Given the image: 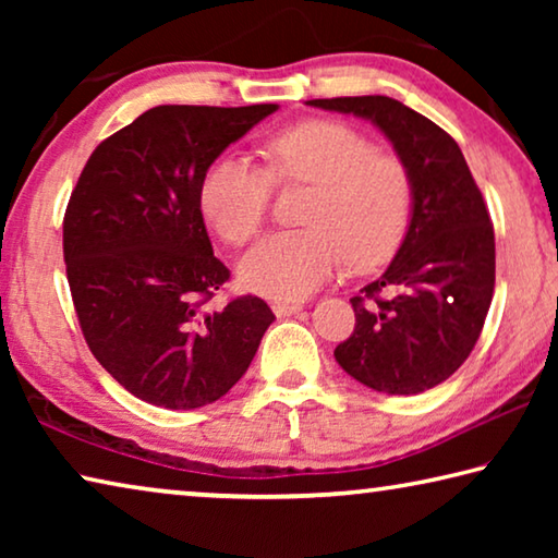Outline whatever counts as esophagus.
I'll return each mask as SVG.
<instances>
[{
    "label": "esophagus",
    "mask_w": 558,
    "mask_h": 558,
    "mask_svg": "<svg viewBox=\"0 0 558 558\" xmlns=\"http://www.w3.org/2000/svg\"><path fill=\"white\" fill-rule=\"evenodd\" d=\"M302 310V302H276L272 305V313L278 317H290V315H298Z\"/></svg>",
    "instance_id": "1"
}]
</instances>
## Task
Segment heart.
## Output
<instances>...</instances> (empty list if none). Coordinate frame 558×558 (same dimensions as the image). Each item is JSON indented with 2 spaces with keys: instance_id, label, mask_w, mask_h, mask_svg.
<instances>
[{
  "instance_id": "1",
  "label": "heart",
  "mask_w": 558,
  "mask_h": 558,
  "mask_svg": "<svg viewBox=\"0 0 558 558\" xmlns=\"http://www.w3.org/2000/svg\"><path fill=\"white\" fill-rule=\"evenodd\" d=\"M268 169L241 155L214 159L199 184V209L226 243L243 245L266 221L276 182L313 184L310 229L263 239L241 263V282L272 300H302L323 288L344 258L352 268L389 260L411 223L413 182L401 159L335 120H307L266 145Z\"/></svg>"
}]
</instances>
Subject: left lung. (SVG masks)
Masks as SVG:
<instances>
[{
    "label": "left lung",
    "mask_w": 558,
    "mask_h": 558,
    "mask_svg": "<svg viewBox=\"0 0 558 558\" xmlns=\"http://www.w3.org/2000/svg\"><path fill=\"white\" fill-rule=\"evenodd\" d=\"M379 128L413 182L409 231L389 268L354 295L352 337L335 349L359 384L389 396L428 391L460 369L495 292V229L460 147L386 96L307 100Z\"/></svg>",
    "instance_id": "left-lung-1"
}]
</instances>
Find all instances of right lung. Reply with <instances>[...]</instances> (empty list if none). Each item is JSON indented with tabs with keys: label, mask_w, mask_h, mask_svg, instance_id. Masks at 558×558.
I'll return each mask as SVG.
<instances>
[{
	"label": "right lung",
	"mask_w": 558,
	"mask_h": 558,
	"mask_svg": "<svg viewBox=\"0 0 558 558\" xmlns=\"http://www.w3.org/2000/svg\"><path fill=\"white\" fill-rule=\"evenodd\" d=\"M276 102L157 106L93 149L63 219L83 337L132 396L172 411L219 401L276 315L256 295L206 310L231 278L199 209L209 165Z\"/></svg>",
	"instance_id": "1"
}]
</instances>
